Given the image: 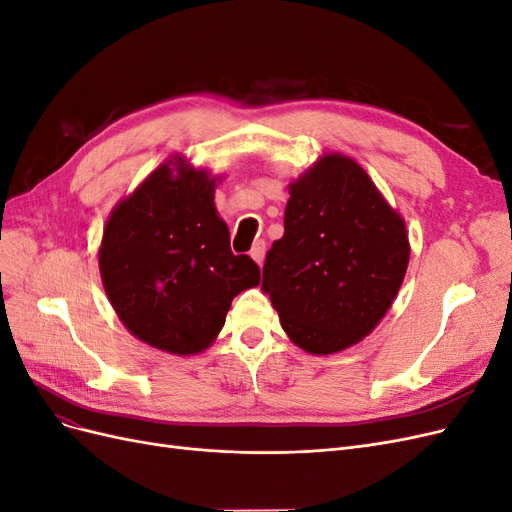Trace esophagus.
Segmentation results:
<instances>
[{"label":"esophagus","instance_id":"1","mask_svg":"<svg viewBox=\"0 0 512 512\" xmlns=\"http://www.w3.org/2000/svg\"><path fill=\"white\" fill-rule=\"evenodd\" d=\"M265 252H267V245H265V241H256V243H254V247H252L250 256L258 262V265H262V262H265Z\"/></svg>","mask_w":512,"mask_h":512}]
</instances>
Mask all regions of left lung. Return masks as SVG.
I'll list each match as a JSON object with an SVG mask.
<instances>
[{
  "instance_id": "left-lung-1",
  "label": "left lung",
  "mask_w": 512,
  "mask_h": 512,
  "mask_svg": "<svg viewBox=\"0 0 512 512\" xmlns=\"http://www.w3.org/2000/svg\"><path fill=\"white\" fill-rule=\"evenodd\" d=\"M408 258L399 213L359 164L329 153L290 185L284 237L267 252L262 288L294 344L331 354L374 331Z\"/></svg>"
}]
</instances>
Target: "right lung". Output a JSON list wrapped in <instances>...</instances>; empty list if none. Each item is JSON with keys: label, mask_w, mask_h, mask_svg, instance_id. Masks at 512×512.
Masks as SVG:
<instances>
[{"label": "right lung", "mask_w": 512, "mask_h": 512, "mask_svg": "<svg viewBox=\"0 0 512 512\" xmlns=\"http://www.w3.org/2000/svg\"><path fill=\"white\" fill-rule=\"evenodd\" d=\"M162 164L115 207L100 245L104 290L128 331L173 354H196L222 331L232 299L260 269L230 250L213 205L215 179Z\"/></svg>", "instance_id": "1"}]
</instances>
